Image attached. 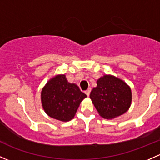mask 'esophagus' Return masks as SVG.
I'll return each mask as SVG.
<instances>
[{
  "instance_id": "obj_1",
  "label": "esophagus",
  "mask_w": 160,
  "mask_h": 160,
  "mask_svg": "<svg viewBox=\"0 0 160 160\" xmlns=\"http://www.w3.org/2000/svg\"><path fill=\"white\" fill-rule=\"evenodd\" d=\"M90 91H91V88L87 89V90L85 91V93L87 94V96H89V95H90Z\"/></svg>"
}]
</instances>
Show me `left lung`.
Returning a JSON list of instances; mask_svg holds the SVG:
<instances>
[{"instance_id": "1", "label": "left lung", "mask_w": 160, "mask_h": 160, "mask_svg": "<svg viewBox=\"0 0 160 160\" xmlns=\"http://www.w3.org/2000/svg\"><path fill=\"white\" fill-rule=\"evenodd\" d=\"M97 84L90 97L102 118L111 120L129 110L132 93L125 82L112 75H104L97 80Z\"/></svg>"}]
</instances>
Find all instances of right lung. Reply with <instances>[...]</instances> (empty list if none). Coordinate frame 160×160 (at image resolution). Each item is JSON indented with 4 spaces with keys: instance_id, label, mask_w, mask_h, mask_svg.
Segmentation results:
<instances>
[{
    "instance_id": "obj_1",
    "label": "right lung",
    "mask_w": 160,
    "mask_h": 160,
    "mask_svg": "<svg viewBox=\"0 0 160 160\" xmlns=\"http://www.w3.org/2000/svg\"><path fill=\"white\" fill-rule=\"evenodd\" d=\"M87 95L75 83H69L66 76L51 78L41 91V102L45 112L51 118L67 122L74 117L80 102Z\"/></svg>"
}]
</instances>
